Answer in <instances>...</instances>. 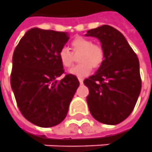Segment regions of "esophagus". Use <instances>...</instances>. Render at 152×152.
I'll return each instance as SVG.
<instances>
[{
	"mask_svg": "<svg viewBox=\"0 0 152 152\" xmlns=\"http://www.w3.org/2000/svg\"><path fill=\"white\" fill-rule=\"evenodd\" d=\"M78 81H79L80 84H82L83 83V79L82 78H78Z\"/></svg>",
	"mask_w": 152,
	"mask_h": 152,
	"instance_id": "obj_1",
	"label": "esophagus"
}]
</instances>
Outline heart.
<instances>
[{
  "label": "heart",
  "instance_id": "heart-1",
  "mask_svg": "<svg viewBox=\"0 0 152 152\" xmlns=\"http://www.w3.org/2000/svg\"><path fill=\"white\" fill-rule=\"evenodd\" d=\"M71 47L74 54H78V62L80 63L73 69L69 73L78 77L87 76L91 69L99 68L102 64L104 58V53L102 47L93 43L90 39L83 37H78L71 42ZM70 50L63 47L58 52V59L61 64L66 69L72 67L74 63V54Z\"/></svg>",
  "mask_w": 152,
  "mask_h": 152
}]
</instances>
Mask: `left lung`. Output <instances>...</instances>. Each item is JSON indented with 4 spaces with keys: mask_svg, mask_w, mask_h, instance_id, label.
Here are the masks:
<instances>
[{
    "mask_svg": "<svg viewBox=\"0 0 152 152\" xmlns=\"http://www.w3.org/2000/svg\"><path fill=\"white\" fill-rule=\"evenodd\" d=\"M101 42L104 58L95 74L84 79L92 116L100 123L117 125L133 111L141 89L140 64L125 37L109 25L85 34Z\"/></svg>",
    "mask_w": 152,
    "mask_h": 152,
    "instance_id": "left-lung-1",
    "label": "left lung"
}]
</instances>
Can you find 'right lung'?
<instances>
[{
    "mask_svg": "<svg viewBox=\"0 0 152 152\" xmlns=\"http://www.w3.org/2000/svg\"><path fill=\"white\" fill-rule=\"evenodd\" d=\"M69 35L64 31L31 28L21 37L12 57L11 86L22 115L40 127L65 119L79 86L75 75L64 73L58 52Z\"/></svg>",
    "mask_w": 152,
    "mask_h": 152,
    "instance_id": "add662e5",
    "label": "right lung"
}]
</instances>
